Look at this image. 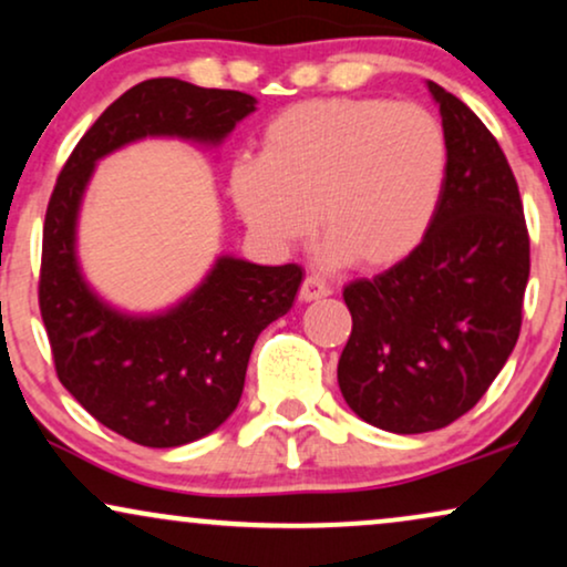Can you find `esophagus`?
<instances>
[{"mask_svg":"<svg viewBox=\"0 0 567 567\" xmlns=\"http://www.w3.org/2000/svg\"><path fill=\"white\" fill-rule=\"evenodd\" d=\"M327 296H329V288L321 282L319 277H306L303 285H300V290H298V298L303 300V303H311V300H319Z\"/></svg>","mask_w":567,"mask_h":567,"instance_id":"obj_1","label":"esophagus"}]
</instances>
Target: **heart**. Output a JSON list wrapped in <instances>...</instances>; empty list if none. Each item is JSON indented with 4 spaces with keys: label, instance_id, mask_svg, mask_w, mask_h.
<instances>
[{
    "label": "heart",
    "instance_id": "heart-1",
    "mask_svg": "<svg viewBox=\"0 0 567 567\" xmlns=\"http://www.w3.org/2000/svg\"><path fill=\"white\" fill-rule=\"evenodd\" d=\"M447 164V135L424 106L311 99L269 120L261 156L233 164L230 196L269 246L306 240L319 219L329 261L386 269L432 230Z\"/></svg>",
    "mask_w": 567,
    "mask_h": 567
}]
</instances>
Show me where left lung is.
<instances>
[{"label": "left lung", "mask_w": 567, "mask_h": 567, "mask_svg": "<svg viewBox=\"0 0 567 567\" xmlns=\"http://www.w3.org/2000/svg\"><path fill=\"white\" fill-rule=\"evenodd\" d=\"M450 164L432 230L405 261L342 290L353 332L337 382L350 411L424 434L474 408L520 334L528 230L518 183L486 125L432 81Z\"/></svg>", "instance_id": "obj_1"}]
</instances>
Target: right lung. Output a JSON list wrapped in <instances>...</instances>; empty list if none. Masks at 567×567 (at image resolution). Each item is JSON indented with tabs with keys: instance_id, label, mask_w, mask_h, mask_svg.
<instances>
[{
	"instance_id": "add662e5",
	"label": "right lung",
	"mask_w": 567,
	"mask_h": 567,
	"mask_svg": "<svg viewBox=\"0 0 567 567\" xmlns=\"http://www.w3.org/2000/svg\"><path fill=\"white\" fill-rule=\"evenodd\" d=\"M256 112L243 91L154 78L125 91L78 141L49 198L39 306L56 377L99 424L143 447L212 434L240 403L256 337L292 308L298 264L217 256L198 288L159 313L114 308L85 282L78 217L96 162L143 138L219 146Z\"/></svg>"
}]
</instances>
